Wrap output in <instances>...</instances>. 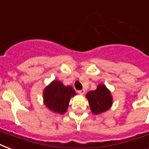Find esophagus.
Returning <instances> with one entry per match:
<instances>
[{
    "label": "esophagus",
    "instance_id": "esophagus-1",
    "mask_svg": "<svg viewBox=\"0 0 149 149\" xmlns=\"http://www.w3.org/2000/svg\"><path fill=\"white\" fill-rule=\"evenodd\" d=\"M78 93H79L80 95H84L85 93V90H80V91H78Z\"/></svg>",
    "mask_w": 149,
    "mask_h": 149
}]
</instances>
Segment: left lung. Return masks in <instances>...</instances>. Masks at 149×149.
Returning <instances> with one entry per match:
<instances>
[{"label":"left lung","mask_w":149,"mask_h":149,"mask_svg":"<svg viewBox=\"0 0 149 149\" xmlns=\"http://www.w3.org/2000/svg\"><path fill=\"white\" fill-rule=\"evenodd\" d=\"M92 112L99 114L107 111L112 105V97L110 91L104 85H99L95 91L86 94Z\"/></svg>","instance_id":"1"}]
</instances>
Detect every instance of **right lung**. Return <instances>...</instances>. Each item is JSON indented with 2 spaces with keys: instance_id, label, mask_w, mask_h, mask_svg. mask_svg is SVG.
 <instances>
[{
  "instance_id": "1",
  "label": "right lung",
  "mask_w": 149,
  "mask_h": 149,
  "mask_svg": "<svg viewBox=\"0 0 149 149\" xmlns=\"http://www.w3.org/2000/svg\"><path fill=\"white\" fill-rule=\"evenodd\" d=\"M76 95L72 86H65L63 83L54 80L46 87L43 93L45 106L56 113H65L67 111L70 98Z\"/></svg>"
}]
</instances>
